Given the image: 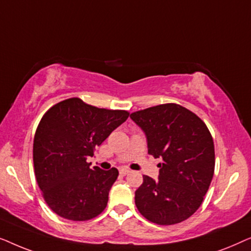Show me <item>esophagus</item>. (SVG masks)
Listing matches in <instances>:
<instances>
[{"mask_svg":"<svg viewBox=\"0 0 251 251\" xmlns=\"http://www.w3.org/2000/svg\"><path fill=\"white\" fill-rule=\"evenodd\" d=\"M128 174H130L129 169H125V168L120 169V175H122V176H126V175H128Z\"/></svg>","mask_w":251,"mask_h":251,"instance_id":"34e87169","label":"esophagus"}]
</instances>
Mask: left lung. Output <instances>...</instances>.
Masks as SVG:
<instances>
[{
	"mask_svg": "<svg viewBox=\"0 0 251 251\" xmlns=\"http://www.w3.org/2000/svg\"><path fill=\"white\" fill-rule=\"evenodd\" d=\"M146 135L149 154L159 163V179L143 176L135 192L138 211L157 225L186 221L200 207L215 170V146L205 123L190 109L163 104L131 113Z\"/></svg>",
	"mask_w": 251,
	"mask_h": 251,
	"instance_id": "1",
	"label": "left lung"
}]
</instances>
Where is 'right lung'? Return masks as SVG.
Listing matches in <instances>:
<instances>
[{
	"label": "right lung",
	"instance_id": "1",
	"mask_svg": "<svg viewBox=\"0 0 251 251\" xmlns=\"http://www.w3.org/2000/svg\"><path fill=\"white\" fill-rule=\"evenodd\" d=\"M128 116L126 111L70 98L41 119L34 136V171L44 200L58 216L83 222L104 211L119 171L90 169L87 159Z\"/></svg>",
	"mask_w": 251,
	"mask_h": 251
}]
</instances>
